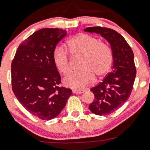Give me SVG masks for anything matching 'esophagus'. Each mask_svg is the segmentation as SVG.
<instances>
[{
    "instance_id": "1",
    "label": "esophagus",
    "mask_w": 150,
    "mask_h": 150,
    "mask_svg": "<svg viewBox=\"0 0 150 150\" xmlns=\"http://www.w3.org/2000/svg\"><path fill=\"white\" fill-rule=\"evenodd\" d=\"M85 91L84 89H80V90H72V92H73L75 94H81V93H83Z\"/></svg>"
}]
</instances>
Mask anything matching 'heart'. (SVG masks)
Masks as SVG:
<instances>
[{
	"label": "heart",
	"mask_w": 150,
	"mask_h": 150,
	"mask_svg": "<svg viewBox=\"0 0 150 150\" xmlns=\"http://www.w3.org/2000/svg\"><path fill=\"white\" fill-rule=\"evenodd\" d=\"M69 51L74 57H82L80 70L72 72L64 79V83L72 88H81L93 81L95 75L102 78L110 70L112 63V52L107 44L94 36L81 33L67 41ZM54 64L61 73L70 72V59L64 48L57 47L53 54Z\"/></svg>",
	"instance_id": "heart-1"
}]
</instances>
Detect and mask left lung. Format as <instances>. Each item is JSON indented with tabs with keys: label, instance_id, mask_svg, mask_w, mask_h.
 <instances>
[{
	"label": "left lung",
	"instance_id": "8db88e82",
	"mask_svg": "<svg viewBox=\"0 0 150 150\" xmlns=\"http://www.w3.org/2000/svg\"><path fill=\"white\" fill-rule=\"evenodd\" d=\"M84 31L100 34L112 51V70L91 88L95 99L88 107L97 115H107L120 108L131 95L137 74L134 53L125 38L112 29L90 27Z\"/></svg>",
	"mask_w": 150,
	"mask_h": 150
}]
</instances>
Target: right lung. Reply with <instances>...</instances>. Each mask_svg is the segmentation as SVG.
<instances>
[{
    "mask_svg": "<svg viewBox=\"0 0 150 150\" xmlns=\"http://www.w3.org/2000/svg\"><path fill=\"white\" fill-rule=\"evenodd\" d=\"M67 31L44 28L22 42L11 62L12 90L18 101L35 117L44 120L59 115L72 94L60 86L61 76L53 54Z\"/></svg>",
    "mask_w": 150,
    "mask_h": 150,
    "instance_id": "obj_1",
    "label": "right lung"
}]
</instances>
